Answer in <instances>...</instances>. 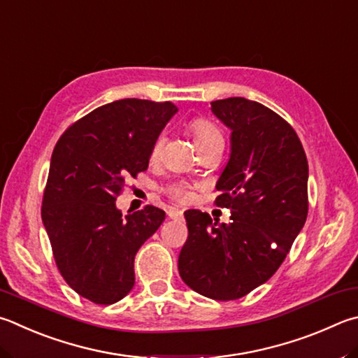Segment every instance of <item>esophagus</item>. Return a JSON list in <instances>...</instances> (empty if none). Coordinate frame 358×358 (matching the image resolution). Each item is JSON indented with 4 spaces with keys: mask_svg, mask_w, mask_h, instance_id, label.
I'll list each match as a JSON object with an SVG mask.
<instances>
[{
    "mask_svg": "<svg viewBox=\"0 0 358 358\" xmlns=\"http://www.w3.org/2000/svg\"><path fill=\"white\" fill-rule=\"evenodd\" d=\"M167 216L171 217V219H183V211L175 210V208H169Z\"/></svg>",
    "mask_w": 358,
    "mask_h": 358,
    "instance_id": "esophagus-1",
    "label": "esophagus"
}]
</instances>
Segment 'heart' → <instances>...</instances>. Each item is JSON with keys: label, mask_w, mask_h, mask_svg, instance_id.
Here are the masks:
<instances>
[{"label": "heart", "mask_w": 358, "mask_h": 358, "mask_svg": "<svg viewBox=\"0 0 358 358\" xmlns=\"http://www.w3.org/2000/svg\"><path fill=\"white\" fill-rule=\"evenodd\" d=\"M191 131L194 134V139H196L197 145L200 150L203 148L213 147V145H224V134L220 131V128L216 123L208 120V119H194L191 122ZM162 144H164V136L159 134L153 142L152 147V155L157 157L161 152ZM169 196L177 199V200H187L191 196L189 185L185 183V181H175V183L169 185L167 187Z\"/></svg>", "instance_id": "heart-1"}]
</instances>
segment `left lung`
<instances>
[{
    "instance_id": "left-lung-1",
    "label": "left lung",
    "mask_w": 358,
    "mask_h": 358,
    "mask_svg": "<svg viewBox=\"0 0 358 358\" xmlns=\"http://www.w3.org/2000/svg\"><path fill=\"white\" fill-rule=\"evenodd\" d=\"M211 111L231 129V155L214 203L230 224L185 211L187 239L180 252L183 282L214 301H235L280 268L308 214V162L294 128L258 101L230 96Z\"/></svg>"
}]
</instances>
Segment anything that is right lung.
Returning a JSON list of instances; mask_svg holds the SVG:
<instances>
[{"mask_svg": "<svg viewBox=\"0 0 358 358\" xmlns=\"http://www.w3.org/2000/svg\"><path fill=\"white\" fill-rule=\"evenodd\" d=\"M178 109L172 101L123 99L66 129L51 155L42 220L64 280L111 305L134 287V257L166 213L153 205L122 216L115 200L147 171L155 139Z\"/></svg>", "mask_w": 358, "mask_h": 358, "instance_id": "right-lung-1", "label": "right lung"}]
</instances>
